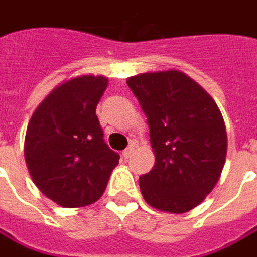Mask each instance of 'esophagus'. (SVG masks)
<instances>
[{"label":"esophagus","mask_w":257,"mask_h":257,"mask_svg":"<svg viewBox=\"0 0 257 257\" xmlns=\"http://www.w3.org/2000/svg\"><path fill=\"white\" fill-rule=\"evenodd\" d=\"M133 151H135V145H130V146L122 152V158H124V159H128L130 156L133 155Z\"/></svg>","instance_id":"esophagus-1"}]
</instances>
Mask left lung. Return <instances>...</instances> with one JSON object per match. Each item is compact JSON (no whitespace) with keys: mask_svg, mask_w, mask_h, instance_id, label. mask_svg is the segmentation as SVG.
<instances>
[{"mask_svg":"<svg viewBox=\"0 0 257 257\" xmlns=\"http://www.w3.org/2000/svg\"><path fill=\"white\" fill-rule=\"evenodd\" d=\"M127 84L148 117L155 165L140 175L143 199L171 213L192 211L218 183L227 130L211 95L177 70L142 73Z\"/></svg>","mask_w":257,"mask_h":257,"instance_id":"1","label":"left lung"}]
</instances>
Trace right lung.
Listing matches in <instances>:
<instances>
[{
  "label": "right lung",
  "mask_w": 257,
  "mask_h": 257,
  "mask_svg": "<svg viewBox=\"0 0 257 257\" xmlns=\"http://www.w3.org/2000/svg\"><path fill=\"white\" fill-rule=\"evenodd\" d=\"M108 86L103 76H79L58 84L32 114L25 139L30 177L63 208L96 202L119 155L103 140L96 105Z\"/></svg>",
  "instance_id": "add662e5"
}]
</instances>
